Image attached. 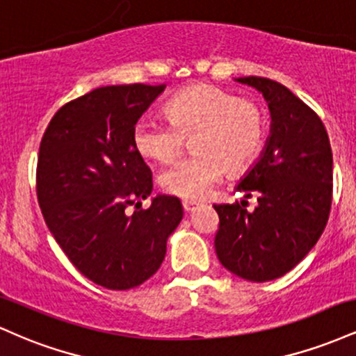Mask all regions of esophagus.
I'll use <instances>...</instances> for the list:
<instances>
[{"label": "esophagus", "mask_w": 356, "mask_h": 356, "mask_svg": "<svg viewBox=\"0 0 356 356\" xmlns=\"http://www.w3.org/2000/svg\"><path fill=\"white\" fill-rule=\"evenodd\" d=\"M182 207H184V211H186V212H192V211L195 209V207H197V202L184 201V202H182Z\"/></svg>", "instance_id": "1"}]
</instances>
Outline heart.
I'll return each instance as SVG.
<instances>
[{
  "label": "heart",
  "instance_id": "heart-1",
  "mask_svg": "<svg viewBox=\"0 0 356 356\" xmlns=\"http://www.w3.org/2000/svg\"><path fill=\"white\" fill-rule=\"evenodd\" d=\"M169 124L140 120L134 129V145L142 157L167 164L192 138L194 157L167 167L159 184L167 194L197 201L222 177L239 174L254 162L268 134V115L254 99L214 85H191L167 102Z\"/></svg>",
  "mask_w": 356,
  "mask_h": 356
}]
</instances>
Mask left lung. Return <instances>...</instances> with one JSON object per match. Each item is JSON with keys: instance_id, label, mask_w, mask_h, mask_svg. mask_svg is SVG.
Wrapping results in <instances>:
<instances>
[{"instance_id": "1", "label": "left lung", "mask_w": 356, "mask_h": 356, "mask_svg": "<svg viewBox=\"0 0 356 356\" xmlns=\"http://www.w3.org/2000/svg\"><path fill=\"white\" fill-rule=\"evenodd\" d=\"M241 83L268 100L273 125L266 149L238 184L246 201L216 204L214 246L220 264L248 281L264 283L291 271L325 231L333 201V155L328 132L312 107L291 90L263 76Z\"/></svg>"}]
</instances>
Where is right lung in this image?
<instances>
[{
    "mask_svg": "<svg viewBox=\"0 0 356 356\" xmlns=\"http://www.w3.org/2000/svg\"><path fill=\"white\" fill-rule=\"evenodd\" d=\"M165 85H110L61 107L44 130L36 197L48 229L85 277L108 289L142 284L161 268L181 201L157 195L134 129ZM129 205L134 212H126Z\"/></svg>",
    "mask_w": 356,
    "mask_h": 356,
    "instance_id": "obj_1",
    "label": "right lung"
}]
</instances>
